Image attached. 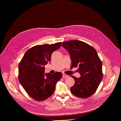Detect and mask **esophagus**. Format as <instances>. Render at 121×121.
Wrapping results in <instances>:
<instances>
[{
	"instance_id": "obj_1",
	"label": "esophagus",
	"mask_w": 121,
	"mask_h": 121,
	"mask_svg": "<svg viewBox=\"0 0 121 121\" xmlns=\"http://www.w3.org/2000/svg\"><path fill=\"white\" fill-rule=\"evenodd\" d=\"M63 78H67L68 77V75H65V74H63Z\"/></svg>"
}]
</instances>
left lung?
Returning a JSON list of instances; mask_svg holds the SVG:
<instances>
[{
  "instance_id": "1",
  "label": "left lung",
  "mask_w": 121,
  "mask_h": 121,
  "mask_svg": "<svg viewBox=\"0 0 121 121\" xmlns=\"http://www.w3.org/2000/svg\"><path fill=\"white\" fill-rule=\"evenodd\" d=\"M62 46L69 52L72 60L71 68L78 67L79 78L72 76L75 84L71 88L74 95L87 98L95 92L102 79V62L96 50L87 43L74 40L64 42Z\"/></svg>"
}]
</instances>
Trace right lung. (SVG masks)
I'll use <instances>...</instances> for the list:
<instances>
[{
    "label": "right lung",
    "instance_id": "right-lung-1",
    "mask_svg": "<svg viewBox=\"0 0 121 121\" xmlns=\"http://www.w3.org/2000/svg\"><path fill=\"white\" fill-rule=\"evenodd\" d=\"M61 42L36 45L28 49L19 65V80L32 98L42 101L53 93L61 73H45L44 66L50 61L53 52L60 48Z\"/></svg>",
    "mask_w": 121,
    "mask_h": 121
}]
</instances>
